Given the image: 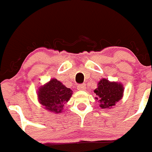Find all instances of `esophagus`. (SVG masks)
Here are the masks:
<instances>
[{
    "label": "esophagus",
    "instance_id": "obj_1",
    "mask_svg": "<svg viewBox=\"0 0 152 152\" xmlns=\"http://www.w3.org/2000/svg\"><path fill=\"white\" fill-rule=\"evenodd\" d=\"M77 89L81 91V90H85L86 89V85L85 84H79L77 86Z\"/></svg>",
    "mask_w": 152,
    "mask_h": 152
}]
</instances>
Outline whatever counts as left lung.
Segmentation results:
<instances>
[{
	"label": "left lung",
	"mask_w": 152,
	"mask_h": 152,
	"mask_svg": "<svg viewBox=\"0 0 152 152\" xmlns=\"http://www.w3.org/2000/svg\"><path fill=\"white\" fill-rule=\"evenodd\" d=\"M124 88L121 83L110 82L109 80H100L97 88L94 91L97 97L95 99L100 102L101 109H111L116 103L122 99Z\"/></svg>",
	"instance_id": "obj_1"
}]
</instances>
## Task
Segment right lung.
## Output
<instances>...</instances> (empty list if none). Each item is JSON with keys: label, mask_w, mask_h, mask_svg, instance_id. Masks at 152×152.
<instances>
[{"label": "right lung", "mask_w": 152, "mask_h": 152, "mask_svg": "<svg viewBox=\"0 0 152 152\" xmlns=\"http://www.w3.org/2000/svg\"><path fill=\"white\" fill-rule=\"evenodd\" d=\"M72 94V91L69 88L55 78L39 87L37 91L40 104L48 111L57 114L62 112L64 104L69 101Z\"/></svg>", "instance_id": "add662e5"}]
</instances>
